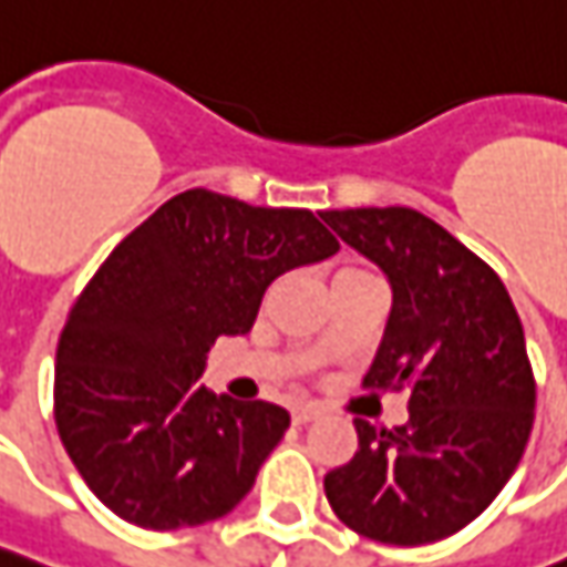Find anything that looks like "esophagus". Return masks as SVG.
Masks as SVG:
<instances>
[{
    "instance_id": "34e87169",
    "label": "esophagus",
    "mask_w": 567,
    "mask_h": 567,
    "mask_svg": "<svg viewBox=\"0 0 567 567\" xmlns=\"http://www.w3.org/2000/svg\"><path fill=\"white\" fill-rule=\"evenodd\" d=\"M320 417V408H313V404H301V408H295L291 411V420L301 426V423H310V420H317Z\"/></svg>"
}]
</instances>
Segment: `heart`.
Masks as SVG:
<instances>
[{"label": "heart", "mask_w": 567, "mask_h": 567, "mask_svg": "<svg viewBox=\"0 0 567 567\" xmlns=\"http://www.w3.org/2000/svg\"><path fill=\"white\" fill-rule=\"evenodd\" d=\"M361 279H380L373 269H367V266H339L336 269V276H332V285H344V282H361Z\"/></svg>", "instance_id": "obj_1"}]
</instances>
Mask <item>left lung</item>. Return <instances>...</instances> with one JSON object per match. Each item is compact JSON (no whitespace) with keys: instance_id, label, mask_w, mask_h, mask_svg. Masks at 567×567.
<instances>
[{"instance_id":"obj_1","label":"left lung","mask_w":567,"mask_h":567,"mask_svg":"<svg viewBox=\"0 0 567 567\" xmlns=\"http://www.w3.org/2000/svg\"><path fill=\"white\" fill-rule=\"evenodd\" d=\"M326 225L389 276L392 313L363 389L408 392V423L354 420V458L322 480L344 527L423 546L458 534L515 474L537 380L505 285L408 206L326 209Z\"/></svg>"}]
</instances>
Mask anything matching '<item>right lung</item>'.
Segmentation results:
<instances>
[{
	"label": "right lung",
	"mask_w": 567,
	"mask_h": 567,
	"mask_svg": "<svg viewBox=\"0 0 567 567\" xmlns=\"http://www.w3.org/2000/svg\"><path fill=\"white\" fill-rule=\"evenodd\" d=\"M339 250L291 206L190 187L122 238L71 307L55 351L62 445L109 512L178 530L250 493L288 411L200 385L209 344L245 336L266 285Z\"/></svg>",
	"instance_id": "1"
}]
</instances>
